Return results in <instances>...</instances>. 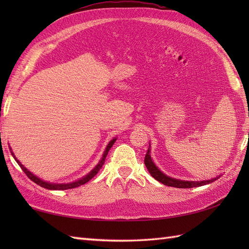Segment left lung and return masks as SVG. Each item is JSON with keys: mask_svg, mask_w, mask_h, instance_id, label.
<instances>
[{"mask_svg": "<svg viewBox=\"0 0 249 249\" xmlns=\"http://www.w3.org/2000/svg\"><path fill=\"white\" fill-rule=\"evenodd\" d=\"M151 146H149V150H147L145 158H144V163L145 167L147 168L151 176L157 179L158 182L162 183L163 185H167V186H172V187H177V188H193V187H199V186H203V185L210 184L214 181H216L220 176L217 178H211V179H206V181H183V179H178V178H174L171 177L166 176L165 173H162L160 169L157 168V166L154 163V161L152 160L151 157Z\"/></svg>", "mask_w": 249, "mask_h": 249, "instance_id": "obj_1", "label": "left lung"}]
</instances>
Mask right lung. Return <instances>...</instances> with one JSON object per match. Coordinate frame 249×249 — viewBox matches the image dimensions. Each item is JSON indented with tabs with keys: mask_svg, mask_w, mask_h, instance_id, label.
Here are the masks:
<instances>
[{
	"mask_svg": "<svg viewBox=\"0 0 249 249\" xmlns=\"http://www.w3.org/2000/svg\"><path fill=\"white\" fill-rule=\"evenodd\" d=\"M115 140H116V138H113L112 140H111L109 143H108V145H107V147H106V150H105V152H104V154H103V157H102V160H99V162L97 163V166L95 167L93 170L91 171V172H89L87 176H84L83 178H81L80 179H78V181H75V182H71V183H64V184H57V183H50V182H46V181H43V179L41 178H39L38 177H36V176H34L33 173H32L31 171H29L28 169H26L22 163H21L17 158H16V156L14 155V153L12 152V155L14 156V158H15V160L18 162V165L20 166V168L22 169L23 170V172L26 174V176H28V178H30V179H32V181H33L34 183H36L37 185H39V186H41V187H44V188H47V189H50V190H65V189H71V188H75V187H78V186H80V185H83V184H86L87 182H89V179H91L92 178H94L95 176H96L97 174V172L99 171V169L103 167V165H104V162H105V160H106V156H107V154H108V152H109V150L111 149V146H112L113 144H114V142H115ZM10 151H12V149H10Z\"/></svg>",
	"mask_w": 249,
	"mask_h": 249,
	"instance_id": "add662e5",
	"label": "right lung"
}]
</instances>
